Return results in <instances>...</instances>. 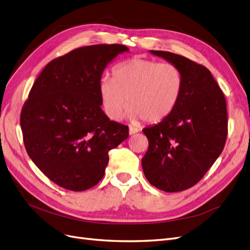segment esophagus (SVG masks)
Wrapping results in <instances>:
<instances>
[{
	"label": "esophagus",
	"instance_id": "obj_1",
	"mask_svg": "<svg viewBox=\"0 0 250 250\" xmlns=\"http://www.w3.org/2000/svg\"><path fill=\"white\" fill-rule=\"evenodd\" d=\"M138 132H139V130H138L137 127H135L133 125H130V127H128V134H130V135H134Z\"/></svg>",
	"mask_w": 250,
	"mask_h": 250
}]
</instances>
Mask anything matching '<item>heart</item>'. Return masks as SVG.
Returning <instances> with one entry per match:
<instances>
[{"mask_svg": "<svg viewBox=\"0 0 250 250\" xmlns=\"http://www.w3.org/2000/svg\"><path fill=\"white\" fill-rule=\"evenodd\" d=\"M182 90L180 70L171 62L134 58L118 63L113 78L102 76L99 94L105 114L118 120L125 101L128 118L158 124L177 106Z\"/></svg>", "mask_w": 250, "mask_h": 250, "instance_id": "b5f03b06", "label": "heart"}]
</instances>
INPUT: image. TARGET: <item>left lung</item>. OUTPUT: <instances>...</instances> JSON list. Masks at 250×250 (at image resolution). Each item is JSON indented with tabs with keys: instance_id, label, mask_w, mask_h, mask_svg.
Instances as JSON below:
<instances>
[{
	"instance_id": "left-lung-1",
	"label": "left lung",
	"mask_w": 250,
	"mask_h": 250,
	"mask_svg": "<svg viewBox=\"0 0 250 250\" xmlns=\"http://www.w3.org/2000/svg\"><path fill=\"white\" fill-rule=\"evenodd\" d=\"M150 53L180 70L182 90L167 118L142 130L149 143L142 168L151 186L167 192L181 191L199 182L224 149L226 99L204 66L169 51Z\"/></svg>"
}]
</instances>
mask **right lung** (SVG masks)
<instances>
[{"label": "right lung", "mask_w": 250, "mask_h": 250, "mask_svg": "<svg viewBox=\"0 0 250 250\" xmlns=\"http://www.w3.org/2000/svg\"><path fill=\"white\" fill-rule=\"evenodd\" d=\"M128 48L84 46L51 61L36 79L21 114L27 154L58 186L86 190L103 178L109 150L128 137V126L102 110L99 82L107 64Z\"/></svg>", "instance_id": "1"}]
</instances>
